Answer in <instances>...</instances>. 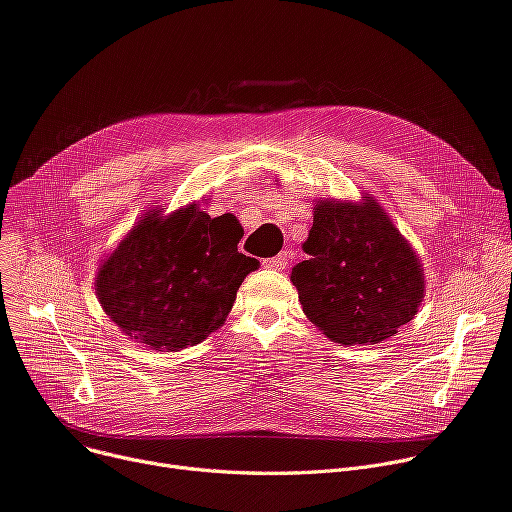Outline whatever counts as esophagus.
<instances>
[{
  "mask_svg": "<svg viewBox=\"0 0 512 512\" xmlns=\"http://www.w3.org/2000/svg\"><path fill=\"white\" fill-rule=\"evenodd\" d=\"M288 257H290V253H288V251H282V253L276 255V257L263 259V267H265V269H284V267L288 265Z\"/></svg>",
  "mask_w": 512,
  "mask_h": 512,
  "instance_id": "1",
  "label": "esophagus"
}]
</instances>
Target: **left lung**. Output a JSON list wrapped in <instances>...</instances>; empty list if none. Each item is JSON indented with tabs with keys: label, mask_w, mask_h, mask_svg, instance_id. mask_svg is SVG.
I'll list each match as a JSON object with an SVG mask.
<instances>
[{
	"label": "left lung",
	"mask_w": 512,
	"mask_h": 512,
	"mask_svg": "<svg viewBox=\"0 0 512 512\" xmlns=\"http://www.w3.org/2000/svg\"><path fill=\"white\" fill-rule=\"evenodd\" d=\"M292 267L304 315L337 344H379L418 315L424 267L377 199L315 206Z\"/></svg>",
	"instance_id": "8db88e82"
}]
</instances>
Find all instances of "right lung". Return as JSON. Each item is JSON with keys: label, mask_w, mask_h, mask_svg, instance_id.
Listing matches in <instances>:
<instances>
[{"label": "right lung", "mask_w": 512, "mask_h": 512, "mask_svg": "<svg viewBox=\"0 0 512 512\" xmlns=\"http://www.w3.org/2000/svg\"><path fill=\"white\" fill-rule=\"evenodd\" d=\"M241 226L230 214L210 218L199 203L162 216L146 212L100 263L102 311L140 344L179 352L224 325L236 290L259 267L238 253Z\"/></svg>", "instance_id": "1"}]
</instances>
